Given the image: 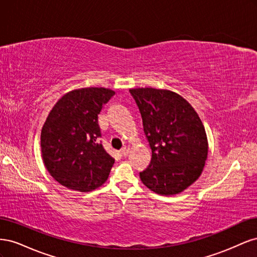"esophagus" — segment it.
Listing matches in <instances>:
<instances>
[{
  "label": "esophagus",
  "mask_w": 257,
  "mask_h": 257,
  "mask_svg": "<svg viewBox=\"0 0 257 257\" xmlns=\"http://www.w3.org/2000/svg\"><path fill=\"white\" fill-rule=\"evenodd\" d=\"M120 152H121V154L123 155V157H126V155L128 154V152H130V147L128 146H124L122 149L120 150Z\"/></svg>",
  "instance_id": "esophagus-1"
}]
</instances>
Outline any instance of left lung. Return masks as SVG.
I'll list each match as a JSON object with an SVG mask.
<instances>
[{
    "label": "left lung",
    "instance_id": "obj_1",
    "mask_svg": "<svg viewBox=\"0 0 257 257\" xmlns=\"http://www.w3.org/2000/svg\"><path fill=\"white\" fill-rule=\"evenodd\" d=\"M143 118L152 158L139 173L143 183L161 195L184 191L200 176L208 142L197 112L179 94L153 88L131 89Z\"/></svg>",
    "mask_w": 257,
    "mask_h": 257
}]
</instances>
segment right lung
I'll use <instances>...</instances> for the list:
<instances>
[{
    "label": "right lung",
    "mask_w": 257,
    "mask_h": 257,
    "mask_svg": "<svg viewBox=\"0 0 257 257\" xmlns=\"http://www.w3.org/2000/svg\"><path fill=\"white\" fill-rule=\"evenodd\" d=\"M114 92L74 90L53 106L41 135L42 157L54 180L69 190L90 192L105 183L114 159L99 137L98 114Z\"/></svg>",
    "instance_id": "1"
}]
</instances>
